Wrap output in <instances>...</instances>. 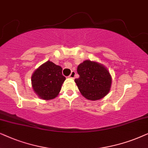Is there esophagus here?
I'll use <instances>...</instances> for the list:
<instances>
[{"instance_id":"obj_1","label":"esophagus","mask_w":148,"mask_h":148,"mask_svg":"<svg viewBox=\"0 0 148 148\" xmlns=\"http://www.w3.org/2000/svg\"><path fill=\"white\" fill-rule=\"evenodd\" d=\"M75 74H76V72H74V71H72V72H71L70 75L69 76V77L70 78H74V77H75Z\"/></svg>"}]
</instances>
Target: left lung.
Here are the masks:
<instances>
[{"label":"left lung","instance_id":"1","mask_svg":"<svg viewBox=\"0 0 148 148\" xmlns=\"http://www.w3.org/2000/svg\"><path fill=\"white\" fill-rule=\"evenodd\" d=\"M79 78L74 80L80 93L88 100L105 97L110 90L112 77L107 68L96 62L86 60L78 66Z\"/></svg>","mask_w":148,"mask_h":148}]
</instances>
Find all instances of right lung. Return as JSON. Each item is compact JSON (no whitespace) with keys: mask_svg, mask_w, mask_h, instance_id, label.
<instances>
[{"mask_svg":"<svg viewBox=\"0 0 148 148\" xmlns=\"http://www.w3.org/2000/svg\"><path fill=\"white\" fill-rule=\"evenodd\" d=\"M66 77L62 74V68L50 61L37 68L32 76V85L41 99L49 100L56 98L60 92Z\"/></svg>","mask_w":148,"mask_h":148,"instance_id":"add662e5","label":"right lung"}]
</instances>
